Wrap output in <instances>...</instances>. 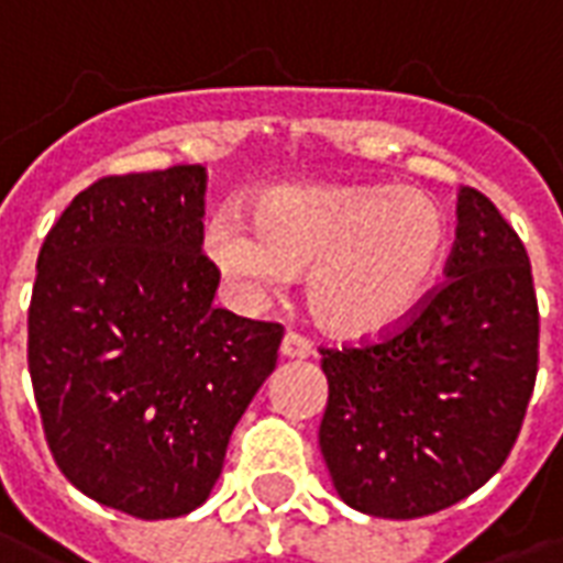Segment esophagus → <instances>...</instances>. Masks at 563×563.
<instances>
[{"mask_svg": "<svg viewBox=\"0 0 563 563\" xmlns=\"http://www.w3.org/2000/svg\"><path fill=\"white\" fill-rule=\"evenodd\" d=\"M280 354H283V357H289V360L312 357L310 339L300 336V333H295V330H289V333H286V336H283V342H280Z\"/></svg>", "mask_w": 563, "mask_h": 563, "instance_id": "1", "label": "esophagus"}]
</instances>
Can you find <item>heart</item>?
I'll use <instances>...</instances> for the list:
<instances>
[{"mask_svg": "<svg viewBox=\"0 0 563 563\" xmlns=\"http://www.w3.org/2000/svg\"><path fill=\"white\" fill-rule=\"evenodd\" d=\"M443 209L416 188L268 186L209 218L203 251L247 298L307 272V303L336 336H375L422 303L443 268Z\"/></svg>", "mask_w": 563, "mask_h": 563, "instance_id": "b5f03b06", "label": "heart"}]
</instances>
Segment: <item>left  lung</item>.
<instances>
[{"label":"left lung","mask_w":563,"mask_h":563,"mask_svg":"<svg viewBox=\"0 0 563 563\" xmlns=\"http://www.w3.org/2000/svg\"><path fill=\"white\" fill-rule=\"evenodd\" d=\"M449 280L396 333L321 351L319 445L339 499L384 520L449 508L490 482L538 377V295L520 235L463 186Z\"/></svg>","instance_id":"8db88e82"}]
</instances>
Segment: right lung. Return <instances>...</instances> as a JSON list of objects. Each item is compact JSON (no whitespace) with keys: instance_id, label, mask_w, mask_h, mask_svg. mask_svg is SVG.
I'll return each instance as SVG.
<instances>
[{"instance_id":"1","label":"right lung","mask_w":563,"mask_h":563,"mask_svg":"<svg viewBox=\"0 0 563 563\" xmlns=\"http://www.w3.org/2000/svg\"><path fill=\"white\" fill-rule=\"evenodd\" d=\"M203 195V165L102 177L37 256L29 372L49 452L73 487L139 520L209 499L283 339L212 307Z\"/></svg>"}]
</instances>
